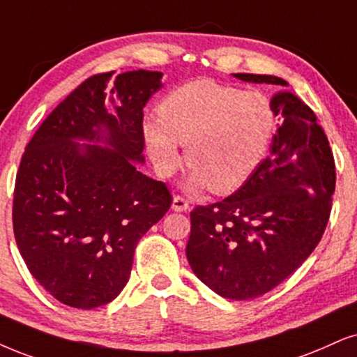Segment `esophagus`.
<instances>
[{
    "label": "esophagus",
    "mask_w": 357,
    "mask_h": 357,
    "mask_svg": "<svg viewBox=\"0 0 357 357\" xmlns=\"http://www.w3.org/2000/svg\"><path fill=\"white\" fill-rule=\"evenodd\" d=\"M173 211H176V212H184V211H188L189 209V202L184 199L183 196H174L173 197Z\"/></svg>",
    "instance_id": "obj_1"
}]
</instances>
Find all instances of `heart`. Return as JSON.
I'll return each instance as SVG.
<instances>
[{
	"label": "heart",
	"instance_id": "obj_1",
	"mask_svg": "<svg viewBox=\"0 0 357 357\" xmlns=\"http://www.w3.org/2000/svg\"><path fill=\"white\" fill-rule=\"evenodd\" d=\"M160 120L143 123L148 155L161 176L181 165L179 145L186 146L192 169L188 186H209L227 194L242 186L268 150L275 132V112L260 92L212 80H194L169 92L160 107Z\"/></svg>",
	"mask_w": 357,
	"mask_h": 357
}]
</instances>
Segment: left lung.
Instances as JSON below:
<instances>
[{"mask_svg":"<svg viewBox=\"0 0 357 357\" xmlns=\"http://www.w3.org/2000/svg\"><path fill=\"white\" fill-rule=\"evenodd\" d=\"M234 77L287 85L275 75ZM270 103L282 121L270 156L231 196L191 212L189 265L229 300L257 298L290 277L321 241L331 212L335 158L317 115L291 92Z\"/></svg>","mask_w":357,"mask_h":357,"instance_id":"8db88e82","label":"left lung"}]
</instances>
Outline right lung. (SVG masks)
I'll return each instance as SVG.
<instances>
[{
    "label": "right lung",
    "mask_w": 357,
    "mask_h": 357,
    "mask_svg": "<svg viewBox=\"0 0 357 357\" xmlns=\"http://www.w3.org/2000/svg\"><path fill=\"white\" fill-rule=\"evenodd\" d=\"M114 74L92 75L54 108L26 146L15 184L13 229L21 257L44 290L79 310L119 296L139 238L173 201L165 183L137 166L145 161L143 107L163 74Z\"/></svg>",
    "instance_id": "right-lung-1"
}]
</instances>
